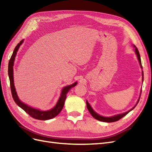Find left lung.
I'll use <instances>...</instances> for the list:
<instances>
[{
	"label": "left lung",
	"instance_id": "left-lung-1",
	"mask_svg": "<svg viewBox=\"0 0 152 152\" xmlns=\"http://www.w3.org/2000/svg\"><path fill=\"white\" fill-rule=\"evenodd\" d=\"M134 47L135 48V52H136V54H137V59H138V60H139V62H140V65H141V68H142V65H141V58H140L139 50H138V49H137V48L135 46V45H134ZM142 81H143V72H142ZM140 97L139 99L137 100V104L138 103L139 101H140ZM137 104L131 110H129L128 112H127L126 113H122V114H118V115H115V116L112 117H102V116L99 115H98V113H96L94 111V110H93V108H91V107L90 106V104H89V103L87 102V101H86L87 108V109H88L89 113L91 114V115L93 116L94 118H95L96 120H98L99 121H102V122H116V121H117L118 120H120V119L122 118L123 117L126 115L129 112H130L132 110L134 109L136 107V106L137 105Z\"/></svg>",
	"mask_w": 152,
	"mask_h": 152
}]
</instances>
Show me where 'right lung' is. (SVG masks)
Masks as SVG:
<instances>
[{
  "instance_id": "obj_1",
  "label": "right lung",
  "mask_w": 152,
  "mask_h": 152,
  "mask_svg": "<svg viewBox=\"0 0 152 152\" xmlns=\"http://www.w3.org/2000/svg\"><path fill=\"white\" fill-rule=\"evenodd\" d=\"M23 42V40H21L20 43H18L16 46L15 50H14L12 56L10 58V60L9 61V66H8V75L9 77H10V86H11V94L12 96V98L14 101H15V103L19 106L20 108H21L23 110H24L25 112L28 113L30 116L33 117L34 118L37 119V120L40 121H46L49 120V119H51L60 113L61 110L63 108L64 104H65V99L66 98V94L72 87H75L77 84V82H75L74 84H73L70 86H68L64 87L61 92V97L59 98L58 102L55 106V107L53 109L48 110V111H40L37 109L33 108L27 104H25V103H22L21 101L18 98L16 92L15 90V85H14V80H13V65H14V61H15V58L16 55L17 51L18 49H19L21 44Z\"/></svg>"
}]
</instances>
